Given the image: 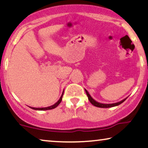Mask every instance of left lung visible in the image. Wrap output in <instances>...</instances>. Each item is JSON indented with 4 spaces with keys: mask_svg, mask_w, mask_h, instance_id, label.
Listing matches in <instances>:
<instances>
[{
    "mask_svg": "<svg viewBox=\"0 0 148 148\" xmlns=\"http://www.w3.org/2000/svg\"><path fill=\"white\" fill-rule=\"evenodd\" d=\"M85 91H86V95L88 96V99L90 101V103L93 105H94V106L97 107H100V108H109V107H115L117 106V105H119L120 104H121L122 103H123L127 99V97L125 98V99H123L121 101L119 102H117V103H110V104H105V103H99V102H97L96 101L95 99H93L92 97H91V96L90 95V93H88V91H87L86 89H85Z\"/></svg>",
    "mask_w": 148,
    "mask_h": 148,
    "instance_id": "1",
    "label": "left lung"
}]
</instances>
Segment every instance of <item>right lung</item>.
Returning a JSON list of instances; mask_svg holds the SVG:
<instances>
[{"label": "right lung", "mask_w": 148, "mask_h": 148, "mask_svg": "<svg viewBox=\"0 0 148 148\" xmlns=\"http://www.w3.org/2000/svg\"><path fill=\"white\" fill-rule=\"evenodd\" d=\"M63 93H64V91H63V92L62 93V95L60 96V99H58V101L57 103H55V104L51 105V106H49L47 107H42V108H36V107H29L31 109H34V110H37V111H46V110H51V109H55V108L57 107L58 105L60 104V103L62 101V96H63Z\"/></svg>", "instance_id": "right-lung-1"}]
</instances>
